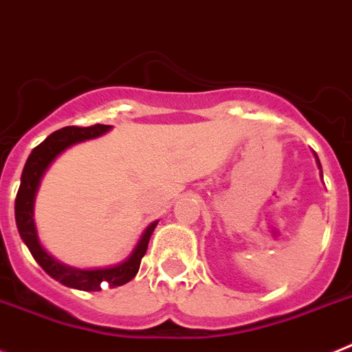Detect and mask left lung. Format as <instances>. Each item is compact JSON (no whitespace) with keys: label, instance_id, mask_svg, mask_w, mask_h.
<instances>
[{"label":"left lung","instance_id":"left-lung-1","mask_svg":"<svg viewBox=\"0 0 352 352\" xmlns=\"http://www.w3.org/2000/svg\"><path fill=\"white\" fill-rule=\"evenodd\" d=\"M316 161H317V164H319V170H320V163H319V157H317V154H316ZM320 175H322V172H320Z\"/></svg>","mask_w":352,"mask_h":352}]
</instances>
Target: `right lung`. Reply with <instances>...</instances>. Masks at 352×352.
Masks as SVG:
<instances>
[{
    "label": "right lung",
    "instance_id": "1",
    "mask_svg": "<svg viewBox=\"0 0 352 352\" xmlns=\"http://www.w3.org/2000/svg\"><path fill=\"white\" fill-rule=\"evenodd\" d=\"M109 129H111V125L102 124L90 125V127L69 125V127H63V129H58L53 134H49L41 145L33 148L28 161L24 164L19 191H17V198H15V223H17L21 239L24 241V244L32 252L33 258L38 262V265L44 269L49 276L54 278L56 282L63 283V285L72 287V289L100 290L102 289L100 287L102 282H106L108 287L113 289V287H120L124 283L131 282L136 276V273H138L143 255H145L146 248H148L151 235L154 232L155 225H157V221H154L145 228L138 244H136V248L133 250V253L122 264L106 269L70 267V265L56 261L53 255H49L41 244L38 234H36L35 218H33V207H35V195L38 191V186H41V180L44 177L45 170L69 146L76 145L79 142H85V140L102 136Z\"/></svg>",
    "mask_w": 352,
    "mask_h": 352
}]
</instances>
